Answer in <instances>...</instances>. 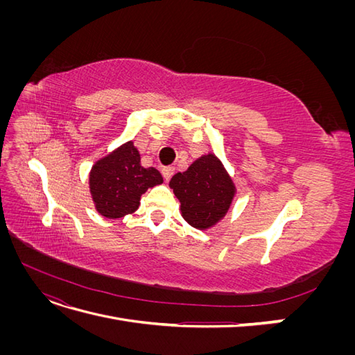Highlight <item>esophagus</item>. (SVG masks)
<instances>
[{
	"mask_svg": "<svg viewBox=\"0 0 355 355\" xmlns=\"http://www.w3.org/2000/svg\"><path fill=\"white\" fill-rule=\"evenodd\" d=\"M161 173H163V178H164L166 180H168L171 176H173L175 168H173V167H164L163 170H161Z\"/></svg>",
	"mask_w": 355,
	"mask_h": 355,
	"instance_id": "obj_1",
	"label": "esophagus"
}]
</instances>
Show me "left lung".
<instances>
[{
    "instance_id": "obj_1",
    "label": "left lung",
    "mask_w": 355,
    "mask_h": 355,
    "mask_svg": "<svg viewBox=\"0 0 355 355\" xmlns=\"http://www.w3.org/2000/svg\"><path fill=\"white\" fill-rule=\"evenodd\" d=\"M168 185L180 201L182 216L197 230H209L223 219L235 196L234 182L214 154L196 159Z\"/></svg>"
}]
</instances>
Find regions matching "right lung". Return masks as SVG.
<instances>
[{"label":"right lung","instance_id":"1","mask_svg":"<svg viewBox=\"0 0 355 355\" xmlns=\"http://www.w3.org/2000/svg\"><path fill=\"white\" fill-rule=\"evenodd\" d=\"M89 184L96 210L105 218L118 219L136 211L142 194L163 184V176L154 167L141 166V155L130 141L96 161Z\"/></svg>","mask_w":355,"mask_h":355}]
</instances>
